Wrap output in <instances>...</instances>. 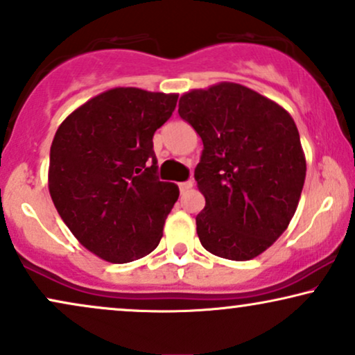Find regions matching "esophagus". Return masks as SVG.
I'll use <instances>...</instances> for the list:
<instances>
[{
    "label": "esophagus",
    "mask_w": 355,
    "mask_h": 355,
    "mask_svg": "<svg viewBox=\"0 0 355 355\" xmlns=\"http://www.w3.org/2000/svg\"><path fill=\"white\" fill-rule=\"evenodd\" d=\"M179 191L181 192H186V191H189L191 187H192V181H184V182H179Z\"/></svg>",
    "instance_id": "obj_1"
}]
</instances>
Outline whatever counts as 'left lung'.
<instances>
[{"instance_id": "1", "label": "left lung", "mask_w": 355, "mask_h": 355, "mask_svg": "<svg viewBox=\"0 0 355 355\" xmlns=\"http://www.w3.org/2000/svg\"><path fill=\"white\" fill-rule=\"evenodd\" d=\"M179 116L202 139L194 178L205 198L200 243L227 260L265 252L298 207L306 159L295 121L252 89L222 82L179 100Z\"/></svg>"}]
</instances>
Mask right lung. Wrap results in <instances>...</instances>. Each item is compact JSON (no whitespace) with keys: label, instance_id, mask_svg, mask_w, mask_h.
<instances>
[{"label":"right lung","instance_id":"1","mask_svg":"<svg viewBox=\"0 0 355 355\" xmlns=\"http://www.w3.org/2000/svg\"><path fill=\"white\" fill-rule=\"evenodd\" d=\"M178 95L112 89L72 112L51 146L49 192L65 225L87 250L128 263L155 250L179 198L159 181L153 135Z\"/></svg>","mask_w":355,"mask_h":355}]
</instances>
